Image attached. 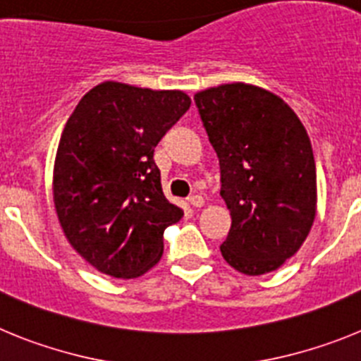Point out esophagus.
<instances>
[{
  "label": "esophagus",
  "mask_w": 361,
  "mask_h": 361,
  "mask_svg": "<svg viewBox=\"0 0 361 361\" xmlns=\"http://www.w3.org/2000/svg\"><path fill=\"white\" fill-rule=\"evenodd\" d=\"M188 202H190L193 208H202L206 200H204L202 195H191L190 199H188Z\"/></svg>",
  "instance_id": "obj_1"
}]
</instances>
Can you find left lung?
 <instances>
[{"instance_id":"8db88e82","label":"left lung","mask_w":361,"mask_h":361,"mask_svg":"<svg viewBox=\"0 0 361 361\" xmlns=\"http://www.w3.org/2000/svg\"><path fill=\"white\" fill-rule=\"evenodd\" d=\"M220 162V195L231 229L220 245L238 273L279 269L307 238L317 216V164L307 130L280 95L228 82L195 94Z\"/></svg>"}]
</instances>
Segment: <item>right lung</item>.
<instances>
[{
    "label": "right lung",
    "mask_w": 361,
    "mask_h": 361,
    "mask_svg": "<svg viewBox=\"0 0 361 361\" xmlns=\"http://www.w3.org/2000/svg\"><path fill=\"white\" fill-rule=\"evenodd\" d=\"M190 104L183 90L104 81L66 121L54 161V208L70 245L104 275H145L161 260L164 229L183 219L162 193L153 149Z\"/></svg>",
    "instance_id": "right-lung-1"
}]
</instances>
